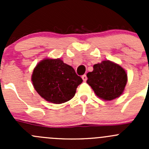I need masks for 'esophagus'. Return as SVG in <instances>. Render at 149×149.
I'll return each mask as SVG.
<instances>
[{
    "label": "esophagus",
    "mask_w": 149,
    "mask_h": 149,
    "mask_svg": "<svg viewBox=\"0 0 149 149\" xmlns=\"http://www.w3.org/2000/svg\"><path fill=\"white\" fill-rule=\"evenodd\" d=\"M81 78H82V79H83L84 81H86L87 80V77H86V75H83Z\"/></svg>",
    "instance_id": "esophagus-1"
}]
</instances>
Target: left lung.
<instances>
[{
	"label": "left lung",
	"mask_w": 149,
	"mask_h": 149,
	"mask_svg": "<svg viewBox=\"0 0 149 149\" xmlns=\"http://www.w3.org/2000/svg\"><path fill=\"white\" fill-rule=\"evenodd\" d=\"M93 68V71L86 74V83L97 97L105 101H111L123 94L127 81L124 68L108 60L95 64Z\"/></svg>",
	"instance_id": "8db88e82"
}]
</instances>
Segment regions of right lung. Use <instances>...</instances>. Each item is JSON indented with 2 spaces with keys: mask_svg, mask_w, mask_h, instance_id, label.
Here are the masks:
<instances>
[{
  "mask_svg": "<svg viewBox=\"0 0 149 149\" xmlns=\"http://www.w3.org/2000/svg\"><path fill=\"white\" fill-rule=\"evenodd\" d=\"M33 86L49 102L62 104L71 100L83 81L74 69L61 58H45L35 66L31 75Z\"/></svg>",
  "mask_w": 149,
  "mask_h": 149,
  "instance_id": "obj_1",
  "label": "right lung"
}]
</instances>
